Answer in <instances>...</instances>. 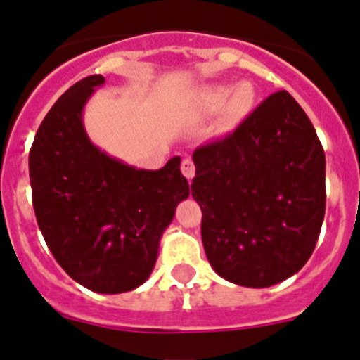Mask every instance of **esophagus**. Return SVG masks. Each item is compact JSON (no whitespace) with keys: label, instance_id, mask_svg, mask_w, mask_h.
<instances>
[{"label":"esophagus","instance_id":"34e87169","mask_svg":"<svg viewBox=\"0 0 360 360\" xmlns=\"http://www.w3.org/2000/svg\"><path fill=\"white\" fill-rule=\"evenodd\" d=\"M181 172H183V176L188 181L193 179V176H195V165H193V161L190 158L183 160V163H181Z\"/></svg>","mask_w":360,"mask_h":360}]
</instances>
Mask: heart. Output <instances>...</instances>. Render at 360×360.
I'll return each mask as SVG.
<instances>
[{"label": "heart", "instance_id": "b5f03b06", "mask_svg": "<svg viewBox=\"0 0 360 360\" xmlns=\"http://www.w3.org/2000/svg\"><path fill=\"white\" fill-rule=\"evenodd\" d=\"M257 103V91L252 84L242 82L236 87L229 84H213L206 86L199 93V105L206 115L224 109L226 122L229 125H236L255 109Z\"/></svg>", "mask_w": 360, "mask_h": 360}]
</instances>
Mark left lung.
Instances as JSON below:
<instances>
[{
  "mask_svg": "<svg viewBox=\"0 0 360 360\" xmlns=\"http://www.w3.org/2000/svg\"><path fill=\"white\" fill-rule=\"evenodd\" d=\"M192 195L215 273L271 287L312 255L325 219V150L287 91L264 100L231 134L193 152Z\"/></svg>",
  "mask_w": 360,
  "mask_h": 360,
  "instance_id": "8db88e82",
  "label": "left lung"
}]
</instances>
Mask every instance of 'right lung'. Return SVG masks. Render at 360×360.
<instances>
[{
    "instance_id": "add662e5",
    "label": "right lung",
    "mask_w": 360,
    "mask_h": 360,
    "mask_svg": "<svg viewBox=\"0 0 360 360\" xmlns=\"http://www.w3.org/2000/svg\"><path fill=\"white\" fill-rule=\"evenodd\" d=\"M103 82L86 77L53 103L28 167L35 219L55 260L86 289L120 294L150 276L161 235L190 186L179 156L160 170H138L91 143L82 111Z\"/></svg>"
}]
</instances>
